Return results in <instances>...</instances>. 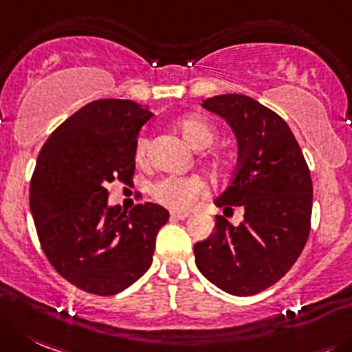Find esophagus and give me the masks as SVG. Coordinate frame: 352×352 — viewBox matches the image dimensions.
<instances>
[{"label": "esophagus", "instance_id": "34e87169", "mask_svg": "<svg viewBox=\"0 0 352 352\" xmlns=\"http://www.w3.org/2000/svg\"><path fill=\"white\" fill-rule=\"evenodd\" d=\"M170 217H172L173 221H186L187 217H189V212H179V210H173V212H170Z\"/></svg>", "mask_w": 352, "mask_h": 352}]
</instances>
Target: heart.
Segmentation results:
<instances>
[{"label": "heart", "instance_id": "obj_1", "mask_svg": "<svg viewBox=\"0 0 352 352\" xmlns=\"http://www.w3.org/2000/svg\"><path fill=\"white\" fill-rule=\"evenodd\" d=\"M177 130L182 133L184 139L191 144L195 149L201 151L212 146L217 139V130L205 116L201 114H186L175 123ZM147 151V139L140 137L137 140L135 156L142 161ZM213 168H222L224 163L221 160L212 161ZM205 192V186L196 177H177L170 175L161 179L153 186V196L163 205L170 206L173 210H186Z\"/></svg>", "mask_w": 352, "mask_h": 352}]
</instances>
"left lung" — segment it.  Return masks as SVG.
<instances>
[{
    "mask_svg": "<svg viewBox=\"0 0 352 352\" xmlns=\"http://www.w3.org/2000/svg\"><path fill=\"white\" fill-rule=\"evenodd\" d=\"M201 106L226 120L238 142V170L213 203L226 215L241 206L243 221L232 226L217 215L212 234L195 245L196 265L221 290L255 295L281 280L304 250L311 173L287 121L255 98L215 95Z\"/></svg>",
    "mask_w": 352,
    "mask_h": 352,
    "instance_id": "obj_1",
    "label": "left lung"
}]
</instances>
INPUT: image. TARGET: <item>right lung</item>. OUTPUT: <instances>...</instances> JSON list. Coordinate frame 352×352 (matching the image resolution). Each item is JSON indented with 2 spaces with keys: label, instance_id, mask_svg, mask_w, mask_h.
Instances as JSON below:
<instances>
[{
  "label": "right lung",
  "instance_id": "obj_1",
  "mask_svg": "<svg viewBox=\"0 0 352 352\" xmlns=\"http://www.w3.org/2000/svg\"><path fill=\"white\" fill-rule=\"evenodd\" d=\"M153 113L133 100H94L64 121L39 151L29 206L55 271L88 294L114 295L153 264L168 210L107 203V186L128 184L139 131Z\"/></svg>",
  "mask_w": 352,
  "mask_h": 352
}]
</instances>
